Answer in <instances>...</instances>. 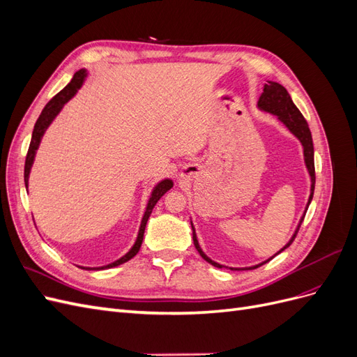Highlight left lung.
Returning a JSON list of instances; mask_svg holds the SVG:
<instances>
[{
  "label": "left lung",
  "instance_id": "left-lung-1",
  "mask_svg": "<svg viewBox=\"0 0 357 357\" xmlns=\"http://www.w3.org/2000/svg\"><path fill=\"white\" fill-rule=\"evenodd\" d=\"M257 105L261 107L262 110L275 114V116L280 119V121H282V122L290 129V132L295 134V135L299 138V142L302 143V146H304L305 164H307L308 172H310V176H311V195H310V199H308V204H307V207H308L311 199H312V193H314V185H316L314 147H312V138H311V131H310V128H308V123H307V121L304 119V116H302L301 112L298 110V107L294 104V101H291V98H290V95L287 93V91L283 88L282 84H278V83H275V82H268V84H265V88H264V92H262V95H261V98H259V101H257ZM307 210H308V208H307ZM302 220H304V218L301 219V223H302ZM301 223L298 225V229H296V232L294 234V236H291V240H290L278 253H282V252L284 250V248H287L291 243H294V240L296 238V234H298V231H299ZM192 231H193V244H195L198 253H199L208 264H211V265H214V266H218V268H222L220 264H215L214 261H211V259L201 250V247H199L198 240H197V235H195V229H193V225H192ZM278 253H277V255H278ZM277 255H274V256H277ZM274 256H273V257H274ZM273 257H271V259H273ZM271 259H268V261H265V262H262V264H259V265H256V266H250V268H231V269H255V268H257V266H261V265L269 262V261H271Z\"/></svg>",
  "mask_w": 357,
  "mask_h": 357
}]
</instances>
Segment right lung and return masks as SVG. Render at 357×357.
<instances>
[{
    "mask_svg": "<svg viewBox=\"0 0 357 357\" xmlns=\"http://www.w3.org/2000/svg\"><path fill=\"white\" fill-rule=\"evenodd\" d=\"M86 77V71L84 70H80L74 74L73 80L63 88L61 92H58L53 98L46 104L45 109H43L40 117L37 119L36 122V126H34V131H32V138H31V143H29V149H28V153H26V159H25V186L28 189V177H29V171H31V167H32V162H34V156H36V152L38 149V144L41 142V137L43 134H45V131L47 129V126L50 125V122L55 119V116L61 112L62 105L66 104L68 100H71L74 93L77 92V89L82 86L83 80ZM172 188V181L171 180H164L160 181L159 185L155 188V190L152 192V197H150L149 199V204H147V208H146V213H144V218L142 220V226H139V231H138V236H137V241L134 244V247L129 250L123 257L119 259V261L113 262V264H109L105 266H100V268H83V269H107V268H113V266H117L121 264H125L128 262L129 259H132L138 250L139 247H142V243H143V236H144V229H146V223L150 218V214H152V210L156 205V202L160 199V197L164 195L165 192H168L169 189Z\"/></svg>",
    "mask_w": 357,
    "mask_h": 357,
    "instance_id": "obj_1",
    "label": "right lung"
}]
</instances>
